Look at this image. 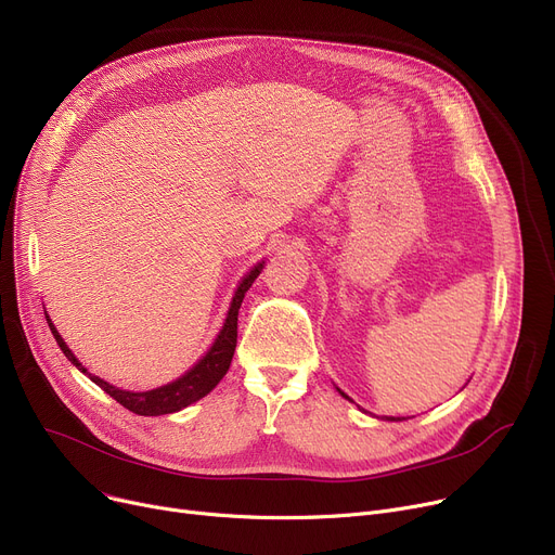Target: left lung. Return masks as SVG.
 Instances as JSON below:
<instances>
[{"label":"left lung","mask_w":555,"mask_h":555,"mask_svg":"<svg viewBox=\"0 0 555 555\" xmlns=\"http://www.w3.org/2000/svg\"><path fill=\"white\" fill-rule=\"evenodd\" d=\"M339 393H341V391H339ZM341 396H344V393H341ZM346 398H348V396H346ZM387 421H402V418H387Z\"/></svg>","instance_id":"8db88e82"}]
</instances>
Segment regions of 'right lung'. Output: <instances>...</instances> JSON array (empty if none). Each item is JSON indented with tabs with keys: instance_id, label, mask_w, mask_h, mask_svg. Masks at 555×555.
Segmentation results:
<instances>
[{
	"instance_id": "obj_1",
	"label": "right lung",
	"mask_w": 555,
	"mask_h": 555,
	"mask_svg": "<svg viewBox=\"0 0 555 555\" xmlns=\"http://www.w3.org/2000/svg\"><path fill=\"white\" fill-rule=\"evenodd\" d=\"M262 270V262L241 281L238 289H236V297L231 301L229 314H227V322L218 335V339L214 341V346L209 348V353L204 356L186 375H182L180 380H175L166 387L153 389V391H143V393H132V391H124V389H116L109 383L101 380V377L87 373V369L74 358V353L69 351V346L65 344V339L57 335V331L53 328L51 319H47V324L61 346V351L65 353V358L78 366V371H82L87 377H90L92 383H96L105 393H109L116 402L124 404L126 410L139 414V416H162V414H172V412H180L184 406H189L191 402L199 400L207 396L220 380L224 377V373L229 371L233 351H236V339H238V310L241 304L245 299V293L251 287V283L256 281V276Z\"/></svg>"
}]
</instances>
